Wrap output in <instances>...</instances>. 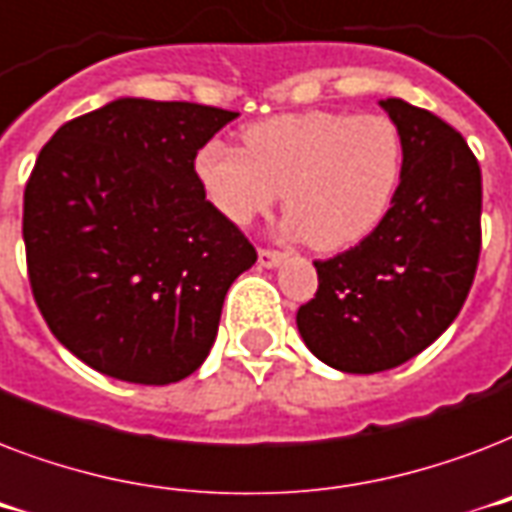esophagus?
<instances>
[{
	"instance_id": "obj_1",
	"label": "esophagus",
	"mask_w": 512,
	"mask_h": 512,
	"mask_svg": "<svg viewBox=\"0 0 512 512\" xmlns=\"http://www.w3.org/2000/svg\"><path fill=\"white\" fill-rule=\"evenodd\" d=\"M257 263L263 265V268H276V265L284 263V255L276 252V249H260L257 252Z\"/></svg>"
}]
</instances>
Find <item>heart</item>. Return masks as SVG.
Instances as JSON below:
<instances>
[{
    "instance_id": "obj_1",
    "label": "heart",
    "mask_w": 512,
    "mask_h": 512,
    "mask_svg": "<svg viewBox=\"0 0 512 512\" xmlns=\"http://www.w3.org/2000/svg\"><path fill=\"white\" fill-rule=\"evenodd\" d=\"M241 151L207 140L193 177L217 215L247 228L268 215L284 191V231L319 252L364 241L396 199L404 146L382 114L303 111L241 130Z\"/></svg>"
}]
</instances>
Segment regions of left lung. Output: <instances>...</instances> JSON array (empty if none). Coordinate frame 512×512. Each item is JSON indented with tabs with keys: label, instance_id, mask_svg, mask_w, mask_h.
Returning <instances> with one entry per match:
<instances>
[{
	"label": "left lung",
	"instance_id": "obj_1",
	"mask_svg": "<svg viewBox=\"0 0 512 512\" xmlns=\"http://www.w3.org/2000/svg\"><path fill=\"white\" fill-rule=\"evenodd\" d=\"M404 146L388 215L361 244L316 260L319 292L297 329L348 374L401 366L457 319L481 252V167L460 132L401 98L380 100Z\"/></svg>",
	"mask_w": 512,
	"mask_h": 512
}]
</instances>
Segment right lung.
<instances>
[{"label": "right lung", "mask_w": 512, "mask_h": 512, "mask_svg": "<svg viewBox=\"0 0 512 512\" xmlns=\"http://www.w3.org/2000/svg\"><path fill=\"white\" fill-rule=\"evenodd\" d=\"M236 111L119 98L71 119L23 193L31 292L100 374L170 385L204 364L225 292L257 260L204 199L193 156Z\"/></svg>", "instance_id": "add662e5"}]
</instances>
